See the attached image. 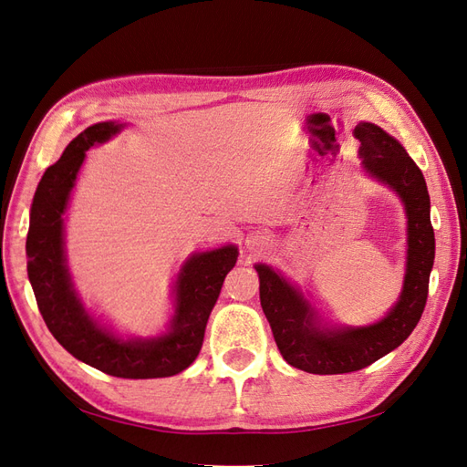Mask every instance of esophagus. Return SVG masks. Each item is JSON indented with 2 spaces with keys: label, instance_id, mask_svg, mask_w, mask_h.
<instances>
[{
  "label": "esophagus",
  "instance_id": "obj_1",
  "mask_svg": "<svg viewBox=\"0 0 467 467\" xmlns=\"http://www.w3.org/2000/svg\"><path fill=\"white\" fill-rule=\"evenodd\" d=\"M266 244V238L262 236V234H253V236H248V241H246V246L248 248H253V250H258V248H262Z\"/></svg>",
  "mask_w": 467,
  "mask_h": 467
}]
</instances>
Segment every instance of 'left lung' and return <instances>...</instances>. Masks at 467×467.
Segmentation results:
<instances>
[{"label":"left lung","mask_w":467,"mask_h":467,"mask_svg":"<svg viewBox=\"0 0 467 467\" xmlns=\"http://www.w3.org/2000/svg\"><path fill=\"white\" fill-rule=\"evenodd\" d=\"M355 138L365 171L389 185L404 202L409 223V253L399 302L373 326L326 327L302 292L276 270L256 265L260 306L282 357L292 367L314 375H341L379 361L410 336L424 312L430 272L434 266V229L430 195L422 171L400 143L385 130L358 122Z\"/></svg>","instance_id":"8db88e82"}]
</instances>
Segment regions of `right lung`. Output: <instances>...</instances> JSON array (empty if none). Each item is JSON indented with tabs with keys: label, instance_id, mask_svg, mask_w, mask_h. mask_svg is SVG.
Returning a JSON list of instances; mask_svg holds the SVG:
<instances>
[{
	"label": "right lung",
	"instance_id": "right-lung-1",
	"mask_svg": "<svg viewBox=\"0 0 467 467\" xmlns=\"http://www.w3.org/2000/svg\"><path fill=\"white\" fill-rule=\"evenodd\" d=\"M122 124L87 128L65 148L61 160L47 167L31 205L27 233V274L39 312L63 348L106 375L119 379H161L182 373L195 361L211 309L238 250L229 244L191 256L175 282V312L170 331L151 339H119L102 327L77 296L65 258L63 214L87 150L109 141Z\"/></svg>",
	"mask_w": 467,
	"mask_h": 467
}]
</instances>
